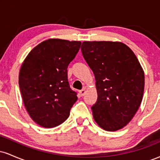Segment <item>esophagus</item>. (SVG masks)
I'll return each mask as SVG.
<instances>
[{"label": "esophagus", "instance_id": "34e87169", "mask_svg": "<svg viewBox=\"0 0 160 160\" xmlns=\"http://www.w3.org/2000/svg\"><path fill=\"white\" fill-rule=\"evenodd\" d=\"M80 95H81V96H83V95L86 94V89H81V90L80 91Z\"/></svg>", "mask_w": 160, "mask_h": 160}]
</instances>
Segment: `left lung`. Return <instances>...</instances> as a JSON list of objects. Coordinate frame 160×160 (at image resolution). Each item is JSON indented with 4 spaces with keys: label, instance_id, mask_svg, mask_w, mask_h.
I'll return each mask as SVG.
<instances>
[{
    "label": "left lung",
    "instance_id": "1",
    "mask_svg": "<svg viewBox=\"0 0 160 160\" xmlns=\"http://www.w3.org/2000/svg\"><path fill=\"white\" fill-rule=\"evenodd\" d=\"M81 51L95 78V121L106 131L123 128L136 113L144 94V73L137 57L121 42L84 41Z\"/></svg>",
    "mask_w": 160,
    "mask_h": 160
}]
</instances>
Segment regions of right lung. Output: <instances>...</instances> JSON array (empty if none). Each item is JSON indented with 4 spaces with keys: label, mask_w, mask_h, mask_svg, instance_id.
I'll use <instances>...</instances> for the list:
<instances>
[{
    "label": "right lung",
    "mask_w": 160,
    "mask_h": 160,
    "mask_svg": "<svg viewBox=\"0 0 160 160\" xmlns=\"http://www.w3.org/2000/svg\"><path fill=\"white\" fill-rule=\"evenodd\" d=\"M81 42L49 39L28 53L22 65L19 85L28 113L42 127L53 128L68 118L78 100L68 80V66Z\"/></svg>",
    "instance_id": "1"
}]
</instances>
